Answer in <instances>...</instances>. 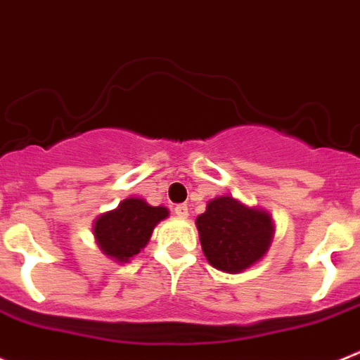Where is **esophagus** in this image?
Here are the masks:
<instances>
[{
    "label": "esophagus",
    "instance_id": "1",
    "mask_svg": "<svg viewBox=\"0 0 360 360\" xmlns=\"http://www.w3.org/2000/svg\"><path fill=\"white\" fill-rule=\"evenodd\" d=\"M174 212H176L177 217H188V206L186 205H177L176 208H174Z\"/></svg>",
    "mask_w": 360,
    "mask_h": 360
}]
</instances>
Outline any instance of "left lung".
<instances>
[{
  "instance_id": "8db88e82",
  "label": "left lung",
  "mask_w": 360,
  "mask_h": 360,
  "mask_svg": "<svg viewBox=\"0 0 360 360\" xmlns=\"http://www.w3.org/2000/svg\"><path fill=\"white\" fill-rule=\"evenodd\" d=\"M201 246L212 266L239 274L266 254L274 224L266 212L248 208L233 198L208 202L198 217Z\"/></svg>"
}]
</instances>
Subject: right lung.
Instances as JSON below:
<instances>
[{
    "label": "right lung",
    "mask_w": 360,
    "mask_h": 360,
    "mask_svg": "<svg viewBox=\"0 0 360 360\" xmlns=\"http://www.w3.org/2000/svg\"><path fill=\"white\" fill-rule=\"evenodd\" d=\"M167 215L168 210L162 206H150L143 199H124L115 210L96 221L94 236L106 255L127 262L145 248L154 226Z\"/></svg>",
    "instance_id": "right-lung-1"
}]
</instances>
